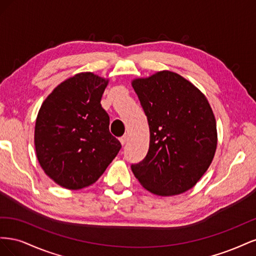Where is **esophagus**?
I'll return each instance as SVG.
<instances>
[{
    "mask_svg": "<svg viewBox=\"0 0 256 256\" xmlns=\"http://www.w3.org/2000/svg\"><path fill=\"white\" fill-rule=\"evenodd\" d=\"M127 140H128V138H127L126 136H122V138H120V144L124 146V145H125V144L127 143Z\"/></svg>",
    "mask_w": 256,
    "mask_h": 256,
    "instance_id": "esophagus-1",
    "label": "esophagus"
}]
</instances>
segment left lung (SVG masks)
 <instances>
[{
    "label": "left lung",
    "instance_id": "obj_1",
    "mask_svg": "<svg viewBox=\"0 0 256 256\" xmlns=\"http://www.w3.org/2000/svg\"><path fill=\"white\" fill-rule=\"evenodd\" d=\"M132 88L148 122L150 148L131 170L154 194H180L214 159L218 138L210 104L191 82L168 70L134 79Z\"/></svg>",
    "mask_w": 256,
    "mask_h": 256
}]
</instances>
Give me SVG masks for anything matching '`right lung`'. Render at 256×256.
Returning <instances> with one entry per match:
<instances>
[{"instance_id":"obj_1","label":"right lung","mask_w":256,"mask_h":256,"mask_svg":"<svg viewBox=\"0 0 256 256\" xmlns=\"http://www.w3.org/2000/svg\"><path fill=\"white\" fill-rule=\"evenodd\" d=\"M108 82L92 72L76 74L58 85L38 112L37 159L44 173L66 189L96 182L122 147L100 104Z\"/></svg>"}]
</instances>
